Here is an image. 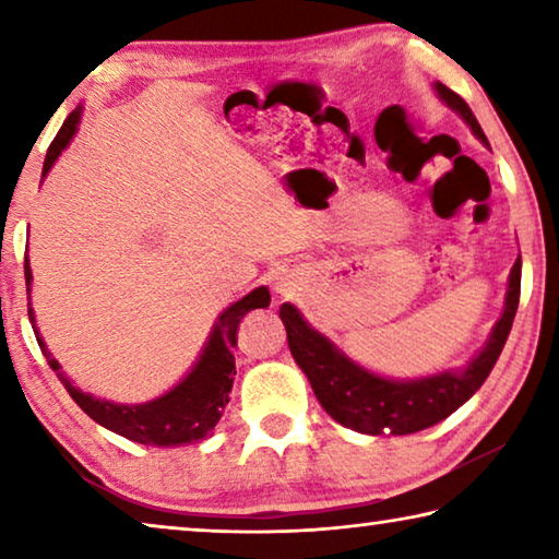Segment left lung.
<instances>
[{"label": "left lung", "instance_id": "8db88e82", "mask_svg": "<svg viewBox=\"0 0 559 559\" xmlns=\"http://www.w3.org/2000/svg\"><path fill=\"white\" fill-rule=\"evenodd\" d=\"M433 88L453 112H459L466 120L473 135L488 145L486 132L480 130L466 100L439 81L433 83ZM520 269H523V261L518 259L508 276L503 316L493 325L486 347L466 367L421 377V380H386V377L365 370V367L353 362L343 349L330 343L325 335L310 328L300 310L290 302H283L278 316L286 325L293 359L306 372L318 402L335 421L359 433H372V437H380V433L404 437V433L429 429L447 419L486 382L500 353H503L510 328H513L520 300Z\"/></svg>", "mask_w": 559, "mask_h": 559}]
</instances>
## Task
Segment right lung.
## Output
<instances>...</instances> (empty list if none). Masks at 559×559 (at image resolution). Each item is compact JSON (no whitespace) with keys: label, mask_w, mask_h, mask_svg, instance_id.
Returning a JSON list of instances; mask_svg holds the SVG:
<instances>
[{"label":"right lung","mask_w":559,"mask_h":559,"mask_svg":"<svg viewBox=\"0 0 559 559\" xmlns=\"http://www.w3.org/2000/svg\"><path fill=\"white\" fill-rule=\"evenodd\" d=\"M81 108H75L59 130V135L53 138V143L46 153L44 159V177L53 167L56 159L63 153V147L71 143L75 130H79ZM24 278H26V293L32 290V266L29 259H24ZM271 293L266 286L251 290L249 296L231 302L224 313L216 318V323L210 333V340L202 349L200 359L192 367L182 382L175 384L173 390L157 396L153 402L145 404H116L108 400H96L93 394L81 392L79 386L61 372L59 359H53L49 349H46L44 340L36 330L34 310L29 308V320L34 325L36 340L49 362L51 370L59 374L66 392L71 394V400L86 412L93 421H98L100 427L120 433L130 441L145 443V447H182V443H194L210 437V431L216 427V421L222 419L224 406L229 404V392L234 384L236 365L231 347L236 345V330H239L241 318L249 310L269 308ZM32 306V302H29Z\"/></svg>","instance_id":"right-lung-1"}]
</instances>
